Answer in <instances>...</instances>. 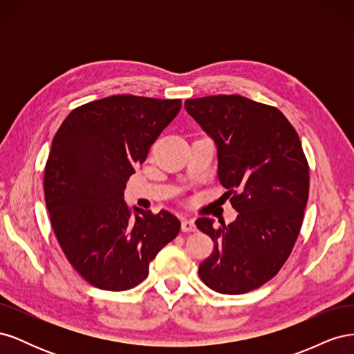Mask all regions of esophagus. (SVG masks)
I'll list each match as a JSON object with an SVG mask.
<instances>
[{
	"mask_svg": "<svg viewBox=\"0 0 354 354\" xmlns=\"http://www.w3.org/2000/svg\"><path fill=\"white\" fill-rule=\"evenodd\" d=\"M181 230H183V232H195L196 230L195 221L192 218H183V220H181Z\"/></svg>",
	"mask_w": 354,
	"mask_h": 354,
	"instance_id": "obj_1",
	"label": "esophagus"
}]
</instances>
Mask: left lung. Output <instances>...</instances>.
Here are the masks:
<instances>
[{
	"label": "left lung",
	"mask_w": 354,
	"mask_h": 354,
	"mask_svg": "<svg viewBox=\"0 0 354 354\" xmlns=\"http://www.w3.org/2000/svg\"><path fill=\"white\" fill-rule=\"evenodd\" d=\"M185 106L216 142L218 181L238 211L227 226L196 220L214 242L199 277L220 294L250 292L282 269L301 229L310 183L301 142L279 109L238 94Z\"/></svg>",
	"instance_id": "obj_1"
}]
</instances>
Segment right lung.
<instances>
[{"label": "right lung", "mask_w": 354, "mask_h": 354, "mask_svg": "<svg viewBox=\"0 0 354 354\" xmlns=\"http://www.w3.org/2000/svg\"><path fill=\"white\" fill-rule=\"evenodd\" d=\"M181 100L120 94L75 108L51 143L44 195L63 254L85 281L106 291L143 282L149 264L180 232L168 211L124 201L127 180L174 120Z\"/></svg>", "instance_id": "right-lung-1"}]
</instances>
